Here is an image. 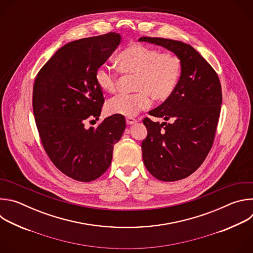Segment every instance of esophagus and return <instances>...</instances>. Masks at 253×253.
I'll list each match as a JSON object with an SVG mask.
<instances>
[{
	"label": "esophagus",
	"instance_id": "1",
	"mask_svg": "<svg viewBox=\"0 0 253 253\" xmlns=\"http://www.w3.org/2000/svg\"><path fill=\"white\" fill-rule=\"evenodd\" d=\"M126 123H127V125H133V124L137 123V120L132 118V117H127L126 118Z\"/></svg>",
	"mask_w": 253,
	"mask_h": 253
}]
</instances>
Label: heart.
Instances as JSON below:
<instances>
[{
  "label": "heart",
  "instance_id": "heart-1",
  "mask_svg": "<svg viewBox=\"0 0 253 253\" xmlns=\"http://www.w3.org/2000/svg\"><path fill=\"white\" fill-rule=\"evenodd\" d=\"M118 70L136 75L133 94H118L107 102V111L112 115L136 116L152 104L150 95L157 101L169 99L175 92L182 74V61L172 53H162L144 44L135 43L122 50L116 57ZM98 87L108 93L118 88V73L107 66L95 72Z\"/></svg>",
  "mask_w": 253,
  "mask_h": 253
}]
</instances>
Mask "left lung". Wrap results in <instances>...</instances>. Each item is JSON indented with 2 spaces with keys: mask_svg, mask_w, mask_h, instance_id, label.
I'll return each mask as SVG.
<instances>
[{
  "mask_svg": "<svg viewBox=\"0 0 253 253\" xmlns=\"http://www.w3.org/2000/svg\"><path fill=\"white\" fill-rule=\"evenodd\" d=\"M139 41L162 46L182 61L175 92L149 112L171 123L144 118L147 137L141 145L147 170L161 181H177L196 171L212 147L222 103L220 81L209 63L188 44L152 37Z\"/></svg>",
  "mask_w": 253,
  "mask_h": 253,
  "instance_id": "left-lung-1",
  "label": "left lung"
}]
</instances>
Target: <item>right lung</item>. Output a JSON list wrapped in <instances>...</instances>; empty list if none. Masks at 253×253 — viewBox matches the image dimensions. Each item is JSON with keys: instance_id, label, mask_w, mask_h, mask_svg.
<instances>
[{"instance_id": "1", "label": "right lung", "mask_w": 253, "mask_h": 253, "mask_svg": "<svg viewBox=\"0 0 253 253\" xmlns=\"http://www.w3.org/2000/svg\"><path fill=\"white\" fill-rule=\"evenodd\" d=\"M109 32L70 42L41 68L33 87V112L42 145L53 164L68 177L90 182L112 161L113 146L125 130L124 116L99 119L104 97L95 72L120 44Z\"/></svg>"}]
</instances>
